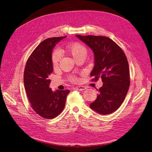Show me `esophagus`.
<instances>
[{
	"mask_svg": "<svg viewBox=\"0 0 152 152\" xmlns=\"http://www.w3.org/2000/svg\"><path fill=\"white\" fill-rule=\"evenodd\" d=\"M75 88L77 89V90H81V91L87 89V88H86V87H84V86H78V87H76Z\"/></svg>",
	"mask_w": 152,
	"mask_h": 152,
	"instance_id": "obj_1",
	"label": "esophagus"
}]
</instances>
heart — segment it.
<instances>
[{
    "instance_id": "heart-1",
    "label": "heart",
    "mask_w": 152,
    "mask_h": 152,
    "mask_svg": "<svg viewBox=\"0 0 152 152\" xmlns=\"http://www.w3.org/2000/svg\"><path fill=\"white\" fill-rule=\"evenodd\" d=\"M66 51L70 55L77 61L81 58H86L87 55V50L86 47L79 43H73L69 45L66 48ZM60 58V56L58 52H55L52 54V63L53 67L57 68L58 65V62ZM70 79L73 82H77L78 78L75 76H71Z\"/></svg>"
}]
</instances>
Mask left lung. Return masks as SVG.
Returning <instances> with one entry per match:
<instances>
[{
  "mask_svg": "<svg viewBox=\"0 0 152 152\" xmlns=\"http://www.w3.org/2000/svg\"><path fill=\"white\" fill-rule=\"evenodd\" d=\"M77 37L94 53L95 65L90 76L92 81L100 77L103 86L90 107L102 115L110 114L121 106L130 84L128 60L125 53L114 41L104 36L80 35Z\"/></svg>",
  "mask_w": 152,
  "mask_h": 152,
  "instance_id": "obj_1",
  "label": "left lung"
}]
</instances>
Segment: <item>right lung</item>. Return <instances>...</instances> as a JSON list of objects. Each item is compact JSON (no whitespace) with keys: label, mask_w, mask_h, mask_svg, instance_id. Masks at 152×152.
I'll list each match as a JSON object with an SVG mask.
<instances>
[{"label":"right lung","mask_w":152,"mask_h":152,"mask_svg":"<svg viewBox=\"0 0 152 152\" xmlns=\"http://www.w3.org/2000/svg\"><path fill=\"white\" fill-rule=\"evenodd\" d=\"M57 37L42 41L28 57L23 74L24 87L33 110L44 118L52 119L63 111L69 90L53 92L48 76L53 72L52 52L62 39Z\"/></svg>","instance_id":"right-lung-1"}]
</instances>
